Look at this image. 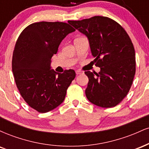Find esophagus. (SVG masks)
<instances>
[{"mask_svg":"<svg viewBox=\"0 0 149 149\" xmlns=\"http://www.w3.org/2000/svg\"><path fill=\"white\" fill-rule=\"evenodd\" d=\"M76 74L77 75H79V74H81L82 73V72L80 71H79V70H77V71H76Z\"/></svg>","mask_w":149,"mask_h":149,"instance_id":"esophagus-1","label":"esophagus"}]
</instances>
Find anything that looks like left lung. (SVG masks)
I'll return each mask as SVG.
<instances>
[{"label":"left lung","instance_id":"8db88e82","mask_svg":"<svg viewBox=\"0 0 149 149\" xmlns=\"http://www.w3.org/2000/svg\"><path fill=\"white\" fill-rule=\"evenodd\" d=\"M88 38L99 73H85L89 82L88 100L102 108L116 107L127 95L135 75L134 46L127 32L109 17L95 16L80 21H69Z\"/></svg>","mask_w":149,"mask_h":149}]
</instances>
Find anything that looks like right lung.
Segmentation results:
<instances>
[{"mask_svg": "<svg viewBox=\"0 0 149 149\" xmlns=\"http://www.w3.org/2000/svg\"><path fill=\"white\" fill-rule=\"evenodd\" d=\"M75 31L64 22H37L26 27L17 40L12 61L15 83L25 102L37 111L47 113L60 105L76 77L74 70L59 73L50 66L61 42Z\"/></svg>", "mask_w": 149, "mask_h": 149, "instance_id": "obj_1", "label": "right lung"}]
</instances>
